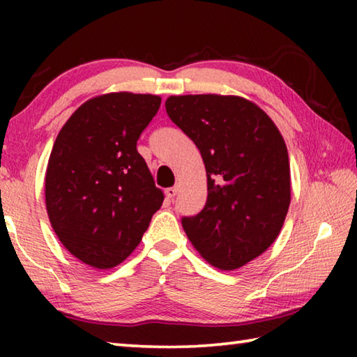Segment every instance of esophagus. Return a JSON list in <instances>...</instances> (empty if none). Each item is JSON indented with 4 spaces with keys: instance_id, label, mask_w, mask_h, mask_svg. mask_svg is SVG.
Instances as JSON below:
<instances>
[{
    "instance_id": "1",
    "label": "esophagus",
    "mask_w": 357,
    "mask_h": 357,
    "mask_svg": "<svg viewBox=\"0 0 357 357\" xmlns=\"http://www.w3.org/2000/svg\"><path fill=\"white\" fill-rule=\"evenodd\" d=\"M176 193H178V187H176V185H174V187H168V189H165L167 200H168V202H173V198L176 197Z\"/></svg>"
}]
</instances>
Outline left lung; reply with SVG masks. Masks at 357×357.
I'll use <instances>...</instances> for the list:
<instances>
[{"mask_svg": "<svg viewBox=\"0 0 357 357\" xmlns=\"http://www.w3.org/2000/svg\"><path fill=\"white\" fill-rule=\"evenodd\" d=\"M170 119L200 149L208 178L202 213L183 217L203 259L233 271L279 236L291 202L285 140L274 121L239 96H170Z\"/></svg>", "mask_w": 357, "mask_h": 357, "instance_id": "8db88e82", "label": "left lung"}]
</instances>
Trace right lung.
I'll return each mask as SVG.
<instances>
[{"label":"right lung","instance_id":"1","mask_svg":"<svg viewBox=\"0 0 357 357\" xmlns=\"http://www.w3.org/2000/svg\"><path fill=\"white\" fill-rule=\"evenodd\" d=\"M160 100L128 91L96 96L72 113L53 144L45 173L48 219L66 249L91 268L123 263L164 202L137 151Z\"/></svg>","mask_w":357,"mask_h":357}]
</instances>
